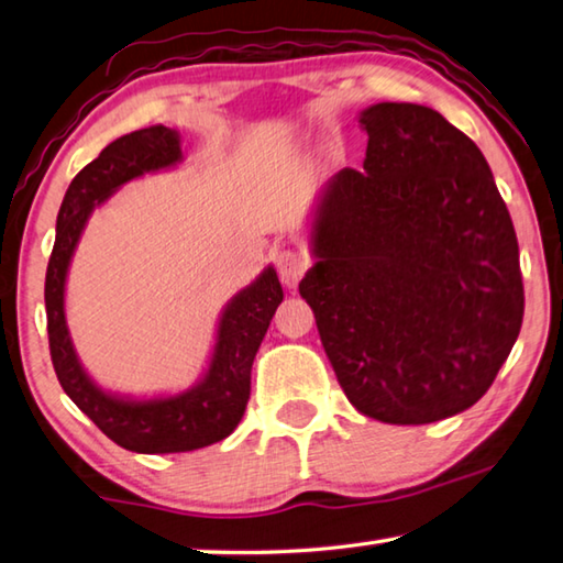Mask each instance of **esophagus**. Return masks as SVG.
Returning <instances> with one entry per match:
<instances>
[{
    "instance_id": "34e87169",
    "label": "esophagus",
    "mask_w": 563,
    "mask_h": 563,
    "mask_svg": "<svg viewBox=\"0 0 563 563\" xmlns=\"http://www.w3.org/2000/svg\"><path fill=\"white\" fill-rule=\"evenodd\" d=\"M275 268H278V275L285 288H295L300 283V278L308 271V258L298 251H283L275 261Z\"/></svg>"
}]
</instances>
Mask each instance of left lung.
<instances>
[{"label": "left lung", "instance_id": "1", "mask_svg": "<svg viewBox=\"0 0 563 563\" xmlns=\"http://www.w3.org/2000/svg\"><path fill=\"white\" fill-rule=\"evenodd\" d=\"M362 170L332 176L300 280L352 407L387 424L470 409L519 338V243L470 136L419 103L360 111Z\"/></svg>", "mask_w": 563, "mask_h": 563}]
</instances>
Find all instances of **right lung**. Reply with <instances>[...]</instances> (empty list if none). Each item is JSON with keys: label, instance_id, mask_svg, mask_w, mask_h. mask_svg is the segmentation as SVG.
Returning a JSON list of instances; mask_svg holds the SVG:
<instances>
[{"label": "right lung", "instance_id": "obj_1", "mask_svg": "<svg viewBox=\"0 0 563 563\" xmlns=\"http://www.w3.org/2000/svg\"><path fill=\"white\" fill-rule=\"evenodd\" d=\"M180 133L168 126H148L126 133L84 166L56 216V241L46 268L44 302L54 373L64 393L99 430L129 452L170 454L194 452L225 440L245 412L251 397V367L271 320L283 302V288L268 265L247 288L235 292L221 312L213 355L203 377L186 393L166 397H126L99 387L84 369L66 325V275L79 238L93 208L117 190L146 174L176 168Z\"/></svg>", "mask_w": 563, "mask_h": 563}]
</instances>
